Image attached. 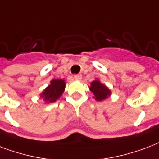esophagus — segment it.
Returning a JSON list of instances; mask_svg holds the SVG:
<instances>
[{
  "label": "esophagus",
  "instance_id": "34e87169",
  "mask_svg": "<svg viewBox=\"0 0 159 159\" xmlns=\"http://www.w3.org/2000/svg\"><path fill=\"white\" fill-rule=\"evenodd\" d=\"M74 78L75 80H80L81 79H82V75H75L74 76Z\"/></svg>",
  "mask_w": 159,
  "mask_h": 159
}]
</instances>
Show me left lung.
<instances>
[{
	"instance_id": "obj_1",
	"label": "left lung",
	"mask_w": 159,
	"mask_h": 159,
	"mask_svg": "<svg viewBox=\"0 0 159 159\" xmlns=\"http://www.w3.org/2000/svg\"><path fill=\"white\" fill-rule=\"evenodd\" d=\"M89 90L93 93V98L97 101H102L108 99L112 93L111 90L104 84L101 83L99 79L91 82Z\"/></svg>"
}]
</instances>
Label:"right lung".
<instances>
[{
    "label": "right lung",
    "instance_id": "right-lung-1",
    "mask_svg": "<svg viewBox=\"0 0 159 159\" xmlns=\"http://www.w3.org/2000/svg\"><path fill=\"white\" fill-rule=\"evenodd\" d=\"M66 81L62 79H53L50 84L40 93V97L45 104L54 103L60 99L66 89Z\"/></svg>",
    "mask_w": 159,
    "mask_h": 159
}]
</instances>
